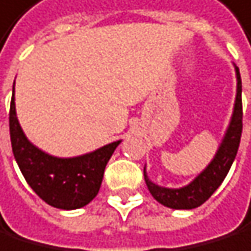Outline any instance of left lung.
<instances>
[{
  "label": "left lung",
  "instance_id": "left-lung-1",
  "mask_svg": "<svg viewBox=\"0 0 251 251\" xmlns=\"http://www.w3.org/2000/svg\"><path fill=\"white\" fill-rule=\"evenodd\" d=\"M233 67H235L236 73V98L235 104H233V113L215 156L207 164V167L201 173H198L193 181H190L187 185L178 187V189L155 184L147 176L144 167V179L147 184V189L151 193V196L164 207L175 210H192L204 204L216 192L218 187L223 184L233 161L236 158L242 133V82L239 69L235 64H233Z\"/></svg>",
  "mask_w": 251,
  "mask_h": 251
}]
</instances>
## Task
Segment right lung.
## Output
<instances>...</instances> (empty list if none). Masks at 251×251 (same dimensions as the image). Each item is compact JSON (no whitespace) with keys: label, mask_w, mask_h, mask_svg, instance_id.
Wrapping results in <instances>:
<instances>
[{"label":"right lung","mask_w":251,"mask_h":251,"mask_svg":"<svg viewBox=\"0 0 251 251\" xmlns=\"http://www.w3.org/2000/svg\"><path fill=\"white\" fill-rule=\"evenodd\" d=\"M10 141L15 161L32 190L44 202L61 210H76L98 195L104 170L121 139L78 156L49 155L28 141L16 116L15 84L9 113Z\"/></svg>","instance_id":"1"}]
</instances>
